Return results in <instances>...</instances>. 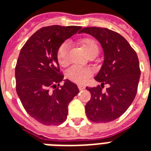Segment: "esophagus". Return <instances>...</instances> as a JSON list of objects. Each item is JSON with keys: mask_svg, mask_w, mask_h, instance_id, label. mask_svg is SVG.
Here are the masks:
<instances>
[{"mask_svg": "<svg viewBox=\"0 0 151 151\" xmlns=\"http://www.w3.org/2000/svg\"><path fill=\"white\" fill-rule=\"evenodd\" d=\"M78 89L80 90H84L85 88H86V86H83V85H78Z\"/></svg>", "mask_w": 151, "mask_h": 151, "instance_id": "34e87169", "label": "esophagus"}]
</instances>
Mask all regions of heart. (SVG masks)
I'll return each mask as SVG.
<instances>
[{"mask_svg":"<svg viewBox=\"0 0 151 151\" xmlns=\"http://www.w3.org/2000/svg\"><path fill=\"white\" fill-rule=\"evenodd\" d=\"M80 45L84 50L87 55L90 57L97 55L98 53V45L94 39L90 37H85L80 41ZM70 45L68 42H64L60 45L57 52V59L61 65H65L68 61V51ZM93 75V70L90 68L73 66L67 70L66 78L70 81L76 83H84Z\"/></svg>","mask_w":151,"mask_h":151,"instance_id":"1","label":"heart"}]
</instances>
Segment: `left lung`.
I'll return each instance as SVG.
<instances>
[{
  "label": "left lung",
  "mask_w": 151,
  "mask_h": 151,
  "mask_svg": "<svg viewBox=\"0 0 151 151\" xmlns=\"http://www.w3.org/2000/svg\"><path fill=\"white\" fill-rule=\"evenodd\" d=\"M79 33L95 37L104 52L103 64L94 78L101 86L86 87L91 94L85 107L87 118L94 122L114 121L127 111L137 93L141 74L137 53L122 36L106 28L86 27ZM105 84L108 88L103 91Z\"/></svg>",
  "instance_id": "obj_1"
}]
</instances>
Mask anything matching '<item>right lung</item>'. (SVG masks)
Returning <instances> with one entry per match:
<instances>
[{
	"label": "right lung",
	"instance_id": "obj_1",
	"mask_svg": "<svg viewBox=\"0 0 151 151\" xmlns=\"http://www.w3.org/2000/svg\"><path fill=\"white\" fill-rule=\"evenodd\" d=\"M81 26L51 25L31 36L21 50L15 68L16 90L24 110L46 126L64 122L68 105L79 92L77 85L60 73L57 52ZM64 81V85L60 82Z\"/></svg>",
	"mask_w": 151,
	"mask_h": 151
}]
</instances>
